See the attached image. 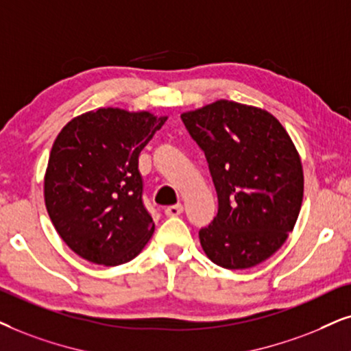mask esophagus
Instances as JSON below:
<instances>
[{
    "mask_svg": "<svg viewBox=\"0 0 351 351\" xmlns=\"http://www.w3.org/2000/svg\"><path fill=\"white\" fill-rule=\"evenodd\" d=\"M181 212H183V206H181V204H176V206H170L165 208L167 217H176V215H180Z\"/></svg>",
    "mask_w": 351,
    "mask_h": 351,
    "instance_id": "esophagus-1",
    "label": "esophagus"
}]
</instances>
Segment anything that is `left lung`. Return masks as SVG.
I'll return each mask as SVG.
<instances>
[{"instance_id": "obj_1", "label": "left lung", "mask_w": 351, "mask_h": 351, "mask_svg": "<svg viewBox=\"0 0 351 351\" xmlns=\"http://www.w3.org/2000/svg\"><path fill=\"white\" fill-rule=\"evenodd\" d=\"M206 155L219 212L199 230L212 263L247 269L280 247L298 219L303 170L290 136L264 110L219 100L181 114Z\"/></svg>"}]
</instances>
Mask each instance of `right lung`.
<instances>
[{
	"label": "right lung",
	"instance_id": "right-lung-1",
	"mask_svg": "<svg viewBox=\"0 0 351 351\" xmlns=\"http://www.w3.org/2000/svg\"><path fill=\"white\" fill-rule=\"evenodd\" d=\"M165 117L99 108L69 121L51 147L48 215L63 241L100 265L130 263L154 233L139 155Z\"/></svg>",
	"mask_w": 351,
	"mask_h": 351
}]
</instances>
